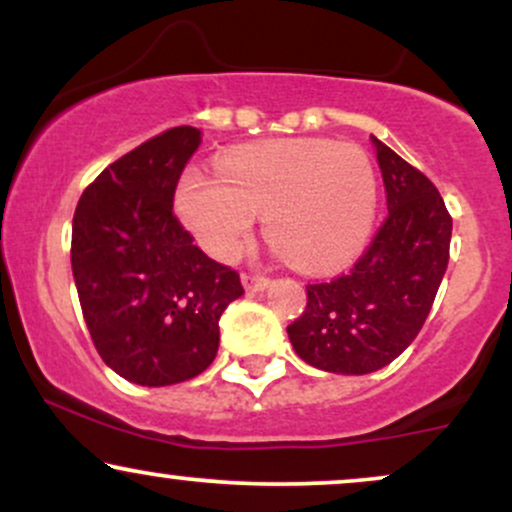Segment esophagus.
I'll return each mask as SVG.
<instances>
[{
  "mask_svg": "<svg viewBox=\"0 0 512 512\" xmlns=\"http://www.w3.org/2000/svg\"><path fill=\"white\" fill-rule=\"evenodd\" d=\"M240 281H243L245 291L248 293H260L269 286V279H264V276H255V274H243L240 276Z\"/></svg>",
  "mask_w": 512,
  "mask_h": 512,
  "instance_id": "1",
  "label": "esophagus"
}]
</instances>
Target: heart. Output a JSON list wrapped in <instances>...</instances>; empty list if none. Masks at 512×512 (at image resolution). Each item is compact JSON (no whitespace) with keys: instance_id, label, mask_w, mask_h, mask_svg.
Instances as JSON below:
<instances>
[{"instance_id":"1","label":"heart","mask_w":512,"mask_h":512,"mask_svg":"<svg viewBox=\"0 0 512 512\" xmlns=\"http://www.w3.org/2000/svg\"><path fill=\"white\" fill-rule=\"evenodd\" d=\"M375 202L366 154L325 139L236 149L219 161V178L190 168L175 192L180 221L211 257L236 260L255 214H264L269 243L308 272L334 269L363 250Z\"/></svg>"}]
</instances>
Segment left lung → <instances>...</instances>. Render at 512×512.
Listing matches in <instances>:
<instances>
[{"instance_id": "8db88e82", "label": "left lung", "mask_w": 512, "mask_h": 512, "mask_svg": "<svg viewBox=\"0 0 512 512\" xmlns=\"http://www.w3.org/2000/svg\"><path fill=\"white\" fill-rule=\"evenodd\" d=\"M383 173L387 219L349 274L310 284L286 327L308 366L339 375L385 368L414 342L450 260L452 219L436 185L370 137Z\"/></svg>"}]
</instances>
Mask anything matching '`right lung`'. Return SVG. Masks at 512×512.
Masks as SVG:
<instances>
[{
    "label": "right lung",
    "mask_w": 512,
    "mask_h": 512,
    "mask_svg": "<svg viewBox=\"0 0 512 512\" xmlns=\"http://www.w3.org/2000/svg\"><path fill=\"white\" fill-rule=\"evenodd\" d=\"M197 127H173L117 158L72 221V272L93 344L134 385L185 383L219 351V320L240 276L209 260L173 216Z\"/></svg>",
    "instance_id": "1"
}]
</instances>
